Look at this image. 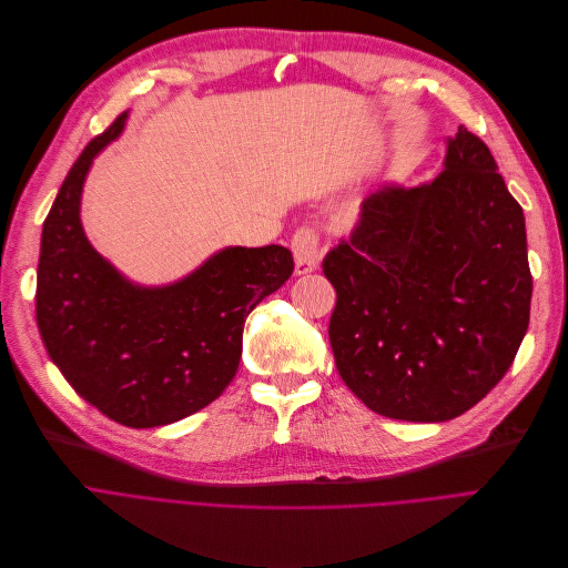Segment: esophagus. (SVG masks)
I'll return each mask as SVG.
<instances>
[{
  "label": "esophagus",
  "mask_w": 568,
  "mask_h": 568,
  "mask_svg": "<svg viewBox=\"0 0 568 568\" xmlns=\"http://www.w3.org/2000/svg\"><path fill=\"white\" fill-rule=\"evenodd\" d=\"M291 252L295 258V273L298 275L314 273L321 263L318 235L312 229H298L291 237Z\"/></svg>",
  "instance_id": "obj_1"
}]
</instances>
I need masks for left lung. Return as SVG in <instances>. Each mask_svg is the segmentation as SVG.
I'll list each match as a JSON object with an SVG mask.
<instances>
[{
	"label": "left lung",
	"mask_w": 568,
	"mask_h": 568,
	"mask_svg": "<svg viewBox=\"0 0 568 568\" xmlns=\"http://www.w3.org/2000/svg\"><path fill=\"white\" fill-rule=\"evenodd\" d=\"M444 171L384 182L348 242L323 258L337 291L331 346L342 382L386 418L444 423L488 395L529 326L520 203L465 126Z\"/></svg>",
	"instance_id": "1"
}]
</instances>
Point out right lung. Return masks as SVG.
Instances as JSON below:
<instances>
[{"instance_id": "add662e5", "label": "right lung", "mask_w": 568, "mask_h": 568, "mask_svg": "<svg viewBox=\"0 0 568 568\" xmlns=\"http://www.w3.org/2000/svg\"><path fill=\"white\" fill-rule=\"evenodd\" d=\"M129 111L71 166L41 233L37 323L71 388L120 425L178 423L217 399L242 356L250 312L293 273L282 245L224 247L159 286L101 256L80 220L94 156L122 136Z\"/></svg>"}]
</instances>
